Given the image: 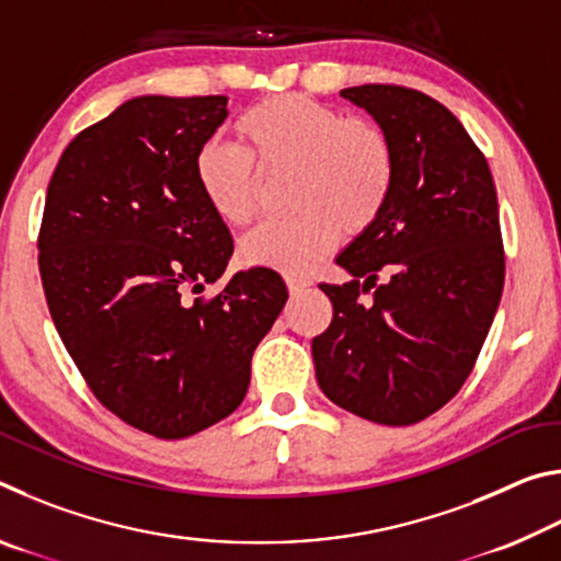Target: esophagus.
<instances>
[{"mask_svg":"<svg viewBox=\"0 0 561 561\" xmlns=\"http://www.w3.org/2000/svg\"><path fill=\"white\" fill-rule=\"evenodd\" d=\"M287 287H289V294H301L309 287V282L304 277H297V274H287Z\"/></svg>","mask_w":561,"mask_h":561,"instance_id":"1","label":"esophagus"}]
</instances>
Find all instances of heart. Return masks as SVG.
I'll use <instances>...</instances> for the list:
<instances>
[{"instance_id": "obj_1", "label": "heart", "mask_w": 561, "mask_h": 561, "mask_svg": "<svg viewBox=\"0 0 561 561\" xmlns=\"http://www.w3.org/2000/svg\"><path fill=\"white\" fill-rule=\"evenodd\" d=\"M237 133L244 150L217 138L197 150L195 178L210 210L232 227L247 225L257 215L262 175L284 170H291L287 201L297 210L244 237L240 254L254 267L309 270L334 250L341 230H368L391 197L396 150L374 121L282 93L247 108Z\"/></svg>"}]
</instances>
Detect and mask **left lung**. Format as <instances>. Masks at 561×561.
<instances>
[{
    "label": "left lung",
    "instance_id": "1",
    "mask_svg": "<svg viewBox=\"0 0 561 561\" xmlns=\"http://www.w3.org/2000/svg\"><path fill=\"white\" fill-rule=\"evenodd\" d=\"M396 150L391 197L336 257L351 279L319 284L334 304L311 341L329 401L381 425H413L468 381L505 284L497 193L453 113L393 83L344 89ZM367 299H363V294Z\"/></svg>",
    "mask_w": 561,
    "mask_h": 561
}]
</instances>
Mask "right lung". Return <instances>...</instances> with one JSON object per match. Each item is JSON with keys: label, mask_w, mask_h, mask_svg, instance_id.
I'll list each match as a JSON object with an SVG mask.
<instances>
[{"label": "right lung", "mask_w": 561, "mask_h": 561, "mask_svg": "<svg viewBox=\"0 0 561 561\" xmlns=\"http://www.w3.org/2000/svg\"><path fill=\"white\" fill-rule=\"evenodd\" d=\"M225 96H138L81 130L49 180L39 272L54 327L93 396L133 428L178 440L242 403L252 354L287 304L277 272H237L195 158Z\"/></svg>", "instance_id": "add662e5"}]
</instances>
